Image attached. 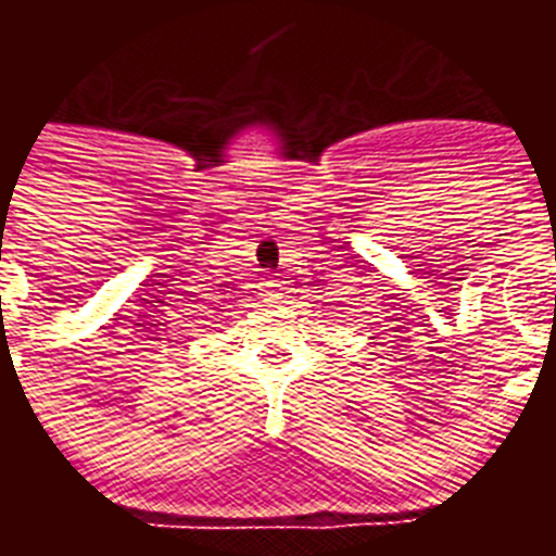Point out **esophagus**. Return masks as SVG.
<instances>
[{
	"label": "esophagus",
	"instance_id": "1",
	"mask_svg": "<svg viewBox=\"0 0 556 556\" xmlns=\"http://www.w3.org/2000/svg\"><path fill=\"white\" fill-rule=\"evenodd\" d=\"M275 287H278V283H273V281L264 283V294H267V298H264V301H267V303H273L275 298H278V292H275Z\"/></svg>",
	"mask_w": 556,
	"mask_h": 556
}]
</instances>
